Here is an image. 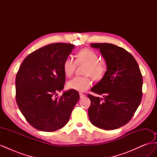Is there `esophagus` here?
<instances>
[{
    "mask_svg": "<svg viewBox=\"0 0 157 157\" xmlns=\"http://www.w3.org/2000/svg\"><path fill=\"white\" fill-rule=\"evenodd\" d=\"M79 95H80V98H83L85 97V94H84L82 93V92H80V93H79Z\"/></svg>",
    "mask_w": 157,
    "mask_h": 157,
    "instance_id": "esophagus-1",
    "label": "esophagus"
}]
</instances>
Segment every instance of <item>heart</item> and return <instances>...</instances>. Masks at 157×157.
<instances>
[{"instance_id":"obj_1","label":"heart","mask_w":157,"mask_h":157,"mask_svg":"<svg viewBox=\"0 0 157 157\" xmlns=\"http://www.w3.org/2000/svg\"><path fill=\"white\" fill-rule=\"evenodd\" d=\"M99 60L98 54L94 50L84 48L77 54L76 60L73 57L69 56L63 63V71L65 76L69 77L73 74L76 65L85 64L82 77H75L67 82L69 89L83 92L89 88L91 85L90 77L94 80H100L103 78L107 71L106 65Z\"/></svg>"}]
</instances>
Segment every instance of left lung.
Returning a JSON list of instances; mask_svg holds the SVG:
<instances>
[{"label":"left lung","mask_w":157,"mask_h":157,"mask_svg":"<svg viewBox=\"0 0 157 157\" xmlns=\"http://www.w3.org/2000/svg\"><path fill=\"white\" fill-rule=\"evenodd\" d=\"M105 58L107 70L92 92L103 98L88 94L90 121L104 130L125 125L134 115L142 97L143 78L139 65L130 52L113 44L92 43Z\"/></svg>","instance_id":"left-lung-1"}]
</instances>
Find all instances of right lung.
<instances>
[{
    "label": "right lung",
    "instance_id": "right-lung-1",
    "mask_svg": "<svg viewBox=\"0 0 157 157\" xmlns=\"http://www.w3.org/2000/svg\"><path fill=\"white\" fill-rule=\"evenodd\" d=\"M75 45L54 43L28 55L16 77V99L27 121L35 128L54 132L68 122L79 94L75 90L57 92L64 88L63 63Z\"/></svg>",
    "mask_w": 157,
    "mask_h": 157
}]
</instances>
